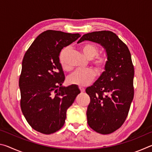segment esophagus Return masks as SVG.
Returning a JSON list of instances; mask_svg holds the SVG:
<instances>
[{
  "label": "esophagus",
  "instance_id": "1",
  "mask_svg": "<svg viewBox=\"0 0 152 152\" xmlns=\"http://www.w3.org/2000/svg\"><path fill=\"white\" fill-rule=\"evenodd\" d=\"M79 89L81 92H84V91H85V89H84L83 87H82V86H79Z\"/></svg>",
  "mask_w": 152,
  "mask_h": 152
}]
</instances>
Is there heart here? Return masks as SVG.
I'll return each instance as SVG.
<instances>
[{"mask_svg":"<svg viewBox=\"0 0 152 152\" xmlns=\"http://www.w3.org/2000/svg\"><path fill=\"white\" fill-rule=\"evenodd\" d=\"M81 50L87 58L92 59V65L98 72H102L104 70L108 62L106 55L96 56L99 53V47L92 43H85L81 45ZM70 51L69 47L64 48L60 54V64L64 70H69L70 66L68 62V56ZM95 72L92 69H78L67 77V81L69 84L78 86H86L93 80Z\"/></svg>","mask_w":152,"mask_h":152,"instance_id":"b5f03b06","label":"heart"}]
</instances>
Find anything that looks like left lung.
Wrapping results in <instances>:
<instances>
[{"label": "left lung", "mask_w": 152, "mask_h": 152, "mask_svg": "<svg viewBox=\"0 0 152 152\" xmlns=\"http://www.w3.org/2000/svg\"><path fill=\"white\" fill-rule=\"evenodd\" d=\"M85 40L101 44L108 58L104 71L93 85L86 89L91 98L87 122L97 133L109 134L125 122L133 99L132 56L127 46L110 31L86 33L78 43Z\"/></svg>", "instance_id": "8db88e82"}]
</instances>
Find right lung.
Instances as JSON below:
<instances>
[{
  "instance_id": "right-lung-1",
  "label": "right lung",
  "mask_w": 152,
  "mask_h": 152,
  "mask_svg": "<svg viewBox=\"0 0 152 152\" xmlns=\"http://www.w3.org/2000/svg\"><path fill=\"white\" fill-rule=\"evenodd\" d=\"M80 37L79 33L48 30L25 53L19 78L20 108L33 129L51 134L63 127L67 109L80 93L78 86H61L65 80L60 52Z\"/></svg>"
}]
</instances>
